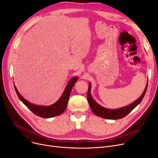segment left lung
Masks as SVG:
<instances>
[{
  "instance_id": "1",
  "label": "left lung",
  "mask_w": 158,
  "mask_h": 158,
  "mask_svg": "<svg viewBox=\"0 0 158 158\" xmlns=\"http://www.w3.org/2000/svg\"><path fill=\"white\" fill-rule=\"evenodd\" d=\"M148 87V83L146 85L145 89L143 93V94L139 98H138L136 101L133 102L132 103L128 105V106L126 107H123L121 108H118L116 109H109L105 108L100 105H99L98 103H96L94 99L92 98L91 94H90V89H91V84L89 83V87L88 92H87V99H88V102L89 103V106L90 107V109H92V112L94 113L96 115L100 116V117L107 118V119H112V120H116V119H120L125 117V116L129 114L131 110L135 108L136 106L141 102L143 99L145 95V93L147 92Z\"/></svg>"
}]
</instances>
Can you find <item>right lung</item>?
I'll list each match as a JSON object with an SVG mask.
<instances>
[{
    "instance_id": "obj_1",
    "label": "right lung",
    "mask_w": 158,
    "mask_h": 158,
    "mask_svg": "<svg viewBox=\"0 0 158 158\" xmlns=\"http://www.w3.org/2000/svg\"><path fill=\"white\" fill-rule=\"evenodd\" d=\"M77 77H74L70 79L59 100L56 102H55L54 104H52L49 106H37V105H34L33 103L28 102L24 98L21 96L20 93L17 90L15 85L14 88L17 94V96L19 98V100L24 103L34 114L38 116H40V117L48 118L60 115L66 110L70 95V92H71L73 86L76 83V81H77Z\"/></svg>"
}]
</instances>
